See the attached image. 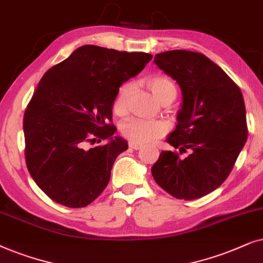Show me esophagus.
I'll list each match as a JSON object with an SVG mask.
<instances>
[{
    "mask_svg": "<svg viewBox=\"0 0 263 263\" xmlns=\"http://www.w3.org/2000/svg\"><path fill=\"white\" fill-rule=\"evenodd\" d=\"M128 146L131 149H135V150H139V149H142V144H139V143H135V142H129L128 143Z\"/></svg>",
    "mask_w": 263,
    "mask_h": 263,
    "instance_id": "esophagus-1",
    "label": "esophagus"
}]
</instances>
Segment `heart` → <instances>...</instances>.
Here are the masks:
<instances>
[{
	"mask_svg": "<svg viewBox=\"0 0 263 263\" xmlns=\"http://www.w3.org/2000/svg\"><path fill=\"white\" fill-rule=\"evenodd\" d=\"M146 86L152 91L154 97L161 104L171 103L177 97V86L168 77L153 76L146 79ZM131 85L124 84L119 89L113 102V109L117 114L122 115L127 110L128 95ZM168 131V125L162 120H143V119H129L121 125V134L128 141L149 143L163 137Z\"/></svg>",
	"mask_w": 263,
	"mask_h": 263,
	"instance_id": "b5f03b06",
	"label": "heart"
}]
</instances>
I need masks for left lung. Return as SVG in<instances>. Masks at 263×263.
<instances>
[{"label":"left lung","mask_w":263,"mask_h":263,"mask_svg":"<svg viewBox=\"0 0 263 263\" xmlns=\"http://www.w3.org/2000/svg\"><path fill=\"white\" fill-rule=\"evenodd\" d=\"M157 67L183 93L177 127L167 137L174 152H161L154 179L178 199L211 194L230 176L248 138L247 113L236 83L201 52L170 50L155 55ZM187 153L185 157H180Z\"/></svg>","instance_id":"left-lung-1"}]
</instances>
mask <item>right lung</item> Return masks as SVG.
I'll return each mask as SVG.
<instances>
[{
    "instance_id": "add662e5",
    "label": "right lung",
    "mask_w": 263,
    "mask_h": 263,
    "mask_svg": "<svg viewBox=\"0 0 263 263\" xmlns=\"http://www.w3.org/2000/svg\"><path fill=\"white\" fill-rule=\"evenodd\" d=\"M153 55L83 45L48 69L24 115L25 160L38 187L59 204L86 207L109 183L114 161L127 149L111 124L122 83ZM104 146H88L96 140Z\"/></svg>"
}]
</instances>
